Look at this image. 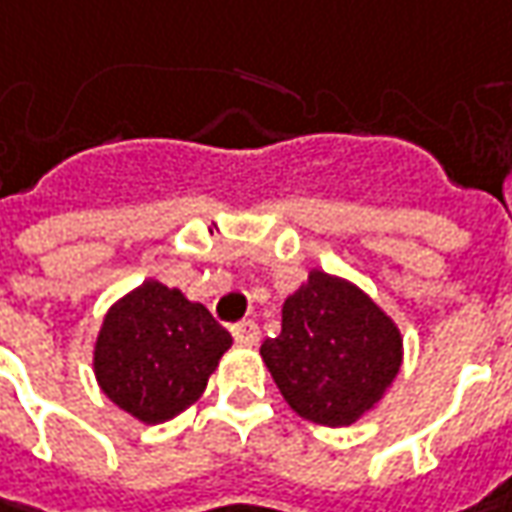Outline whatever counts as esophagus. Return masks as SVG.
<instances>
[{
    "label": "esophagus",
    "mask_w": 512,
    "mask_h": 512,
    "mask_svg": "<svg viewBox=\"0 0 512 512\" xmlns=\"http://www.w3.org/2000/svg\"><path fill=\"white\" fill-rule=\"evenodd\" d=\"M232 337L240 345H257L260 343V328H257L255 320H243L238 326H232Z\"/></svg>",
    "instance_id": "obj_1"
}]
</instances>
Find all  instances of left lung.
<instances>
[{"label": "left lung", "mask_w": 512, "mask_h": 512, "mask_svg": "<svg viewBox=\"0 0 512 512\" xmlns=\"http://www.w3.org/2000/svg\"><path fill=\"white\" fill-rule=\"evenodd\" d=\"M260 357L294 414L343 428L391 388L402 334L360 286L311 269L286 297L280 334L260 345Z\"/></svg>", "instance_id": "left-lung-1"}]
</instances>
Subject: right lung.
<instances>
[{
	"label": "right lung",
	"instance_id": "1",
	"mask_svg": "<svg viewBox=\"0 0 512 512\" xmlns=\"http://www.w3.org/2000/svg\"><path fill=\"white\" fill-rule=\"evenodd\" d=\"M232 334L201 303L144 280L104 314L93 351L98 388L144 425H158L201 399Z\"/></svg>",
	"mask_w": 512,
	"mask_h": 512
}]
</instances>
